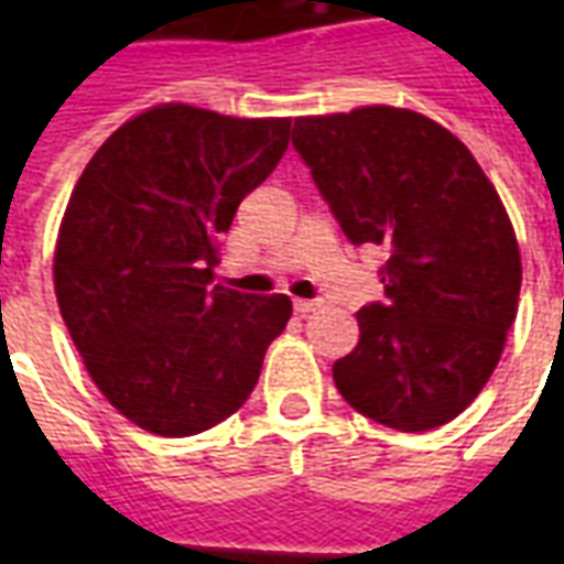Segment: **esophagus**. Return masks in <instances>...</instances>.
I'll use <instances>...</instances> for the list:
<instances>
[{"mask_svg":"<svg viewBox=\"0 0 564 564\" xmlns=\"http://www.w3.org/2000/svg\"><path fill=\"white\" fill-rule=\"evenodd\" d=\"M295 314H302V317H307V314H314L319 307V302H314V299H295L293 302Z\"/></svg>","mask_w":564,"mask_h":564,"instance_id":"34e87169","label":"esophagus"}]
</instances>
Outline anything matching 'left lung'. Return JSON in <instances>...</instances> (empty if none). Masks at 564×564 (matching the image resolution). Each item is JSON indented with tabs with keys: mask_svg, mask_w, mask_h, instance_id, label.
Wrapping results in <instances>:
<instances>
[{
	"mask_svg": "<svg viewBox=\"0 0 564 564\" xmlns=\"http://www.w3.org/2000/svg\"><path fill=\"white\" fill-rule=\"evenodd\" d=\"M293 148L344 235L390 250L387 299L356 311L359 344L332 366L335 387L399 432L449 423L492 378L517 319L520 245L496 186L411 108L295 117Z\"/></svg>",
	"mask_w": 564,
	"mask_h": 564,
	"instance_id": "1",
	"label": "left lung"
}]
</instances>
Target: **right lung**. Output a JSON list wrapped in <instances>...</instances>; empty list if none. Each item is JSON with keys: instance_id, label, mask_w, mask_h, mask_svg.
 <instances>
[{"instance_id": "1", "label": "right lung", "mask_w": 564, "mask_h": 564, "mask_svg": "<svg viewBox=\"0 0 564 564\" xmlns=\"http://www.w3.org/2000/svg\"><path fill=\"white\" fill-rule=\"evenodd\" d=\"M290 117L153 105L111 132L72 189L54 290L93 383L129 423L198 435L253 392L286 295L214 281L217 235L290 144Z\"/></svg>"}]
</instances>
